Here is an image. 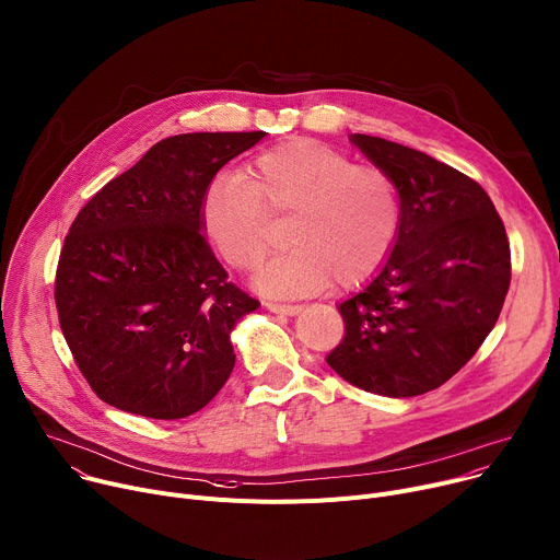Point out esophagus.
I'll list each match as a JSON object with an SVG mask.
<instances>
[{
    "label": "esophagus",
    "mask_w": 560,
    "mask_h": 560,
    "mask_svg": "<svg viewBox=\"0 0 560 560\" xmlns=\"http://www.w3.org/2000/svg\"><path fill=\"white\" fill-rule=\"evenodd\" d=\"M266 308L272 313H281V315H296L302 311V306H296V304H277V302H266Z\"/></svg>",
    "instance_id": "1"
}]
</instances>
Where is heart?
Masks as SVG:
<instances>
[{
	"mask_svg": "<svg viewBox=\"0 0 560 560\" xmlns=\"http://www.w3.org/2000/svg\"><path fill=\"white\" fill-rule=\"evenodd\" d=\"M288 215L292 245L260 270L256 288L275 296L349 288L374 275L400 228L394 177L351 164L332 148L292 139L260 153L247 175L220 173L205 194L202 225L213 249L238 272L256 270L277 243L272 220Z\"/></svg>",
	"mask_w": 560,
	"mask_h": 560,
	"instance_id": "heart-1",
	"label": "heart"
}]
</instances>
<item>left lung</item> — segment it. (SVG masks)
<instances>
[{"label": "left lung", "mask_w": 560, "mask_h": 560, "mask_svg": "<svg viewBox=\"0 0 560 560\" xmlns=\"http://www.w3.org/2000/svg\"><path fill=\"white\" fill-rule=\"evenodd\" d=\"M349 139L394 177L400 228L376 277L338 306L345 338L326 362L364 392L419 396L453 378L493 330L511 281L506 232L457 168L381 137Z\"/></svg>", "instance_id": "obj_1"}]
</instances>
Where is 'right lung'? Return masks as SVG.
<instances>
[{
	"label": "right lung",
	"instance_id": "add662e5",
	"mask_svg": "<svg viewBox=\"0 0 560 560\" xmlns=\"http://www.w3.org/2000/svg\"><path fill=\"white\" fill-rule=\"evenodd\" d=\"M266 132L162 139L79 211L56 272V308L81 374L107 405L184 419L228 383L230 335L260 304L228 281L202 225L215 173Z\"/></svg>",
	"mask_w": 560,
	"mask_h": 560
}]
</instances>
